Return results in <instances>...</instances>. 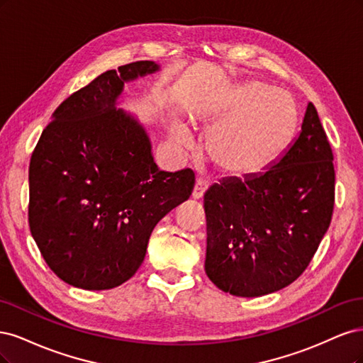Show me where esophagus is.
Masks as SVG:
<instances>
[{
    "label": "esophagus",
    "instance_id": "obj_1",
    "mask_svg": "<svg viewBox=\"0 0 363 363\" xmlns=\"http://www.w3.org/2000/svg\"><path fill=\"white\" fill-rule=\"evenodd\" d=\"M206 189H208V181L203 179V178H199V179L196 181V185H194L193 197H194V199H202Z\"/></svg>",
    "mask_w": 363,
    "mask_h": 363
}]
</instances>
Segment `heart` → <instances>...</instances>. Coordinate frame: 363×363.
<instances>
[{"label":"heart","instance_id":"b5f03b06","mask_svg":"<svg viewBox=\"0 0 363 363\" xmlns=\"http://www.w3.org/2000/svg\"><path fill=\"white\" fill-rule=\"evenodd\" d=\"M221 122L209 140V155L220 169L238 177H252L282 154L297 123V108L284 90L247 83L214 105ZM173 135L186 143L190 134L174 125Z\"/></svg>","mask_w":363,"mask_h":363}]
</instances>
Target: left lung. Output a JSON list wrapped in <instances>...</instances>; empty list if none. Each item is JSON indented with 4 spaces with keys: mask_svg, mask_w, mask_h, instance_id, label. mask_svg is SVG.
<instances>
[{
    "mask_svg": "<svg viewBox=\"0 0 363 363\" xmlns=\"http://www.w3.org/2000/svg\"><path fill=\"white\" fill-rule=\"evenodd\" d=\"M333 205L332 147L309 102L298 137L270 167L206 190L209 280L237 297L288 286L312 261L330 226Z\"/></svg>",
    "mask_w": 363,
    "mask_h": 363,
    "instance_id": "left-lung-1",
    "label": "left lung"
}]
</instances>
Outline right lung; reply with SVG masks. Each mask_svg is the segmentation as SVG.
Returning <instances> with one entry per match:
<instances>
[{"label": "right lung", "mask_w": 363, "mask_h": 363, "mask_svg": "<svg viewBox=\"0 0 363 363\" xmlns=\"http://www.w3.org/2000/svg\"><path fill=\"white\" fill-rule=\"evenodd\" d=\"M158 69L146 60L101 74L58 105L33 152L30 230L69 285L101 291L131 279L158 221L194 189L191 169H158L142 123L116 107L126 81Z\"/></svg>", "instance_id": "right-lung-1"}]
</instances>
